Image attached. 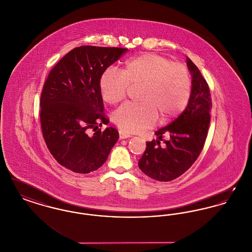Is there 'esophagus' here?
<instances>
[{"label":"esophagus","mask_w":252,"mask_h":252,"mask_svg":"<svg viewBox=\"0 0 252 252\" xmlns=\"http://www.w3.org/2000/svg\"><path fill=\"white\" fill-rule=\"evenodd\" d=\"M119 137H120L121 140H124V139H127L129 137H131L129 134L126 133V132L120 131L119 132Z\"/></svg>","instance_id":"1"}]
</instances>
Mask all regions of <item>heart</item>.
Here are the masks:
<instances>
[{
  "label": "heart",
  "instance_id": "1",
  "mask_svg": "<svg viewBox=\"0 0 252 252\" xmlns=\"http://www.w3.org/2000/svg\"><path fill=\"white\" fill-rule=\"evenodd\" d=\"M129 85H143L141 101L126 103L113 114L114 123L124 131L140 132L158 119L167 121L187 106L192 91L191 76L182 64L165 57L146 53L127 60L122 71L108 69L99 80L102 98L108 104L123 100Z\"/></svg>",
  "mask_w": 252,
  "mask_h": 252
}]
</instances>
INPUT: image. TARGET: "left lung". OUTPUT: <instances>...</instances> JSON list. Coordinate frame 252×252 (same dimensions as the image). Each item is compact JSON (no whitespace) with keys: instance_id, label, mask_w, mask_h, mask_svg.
<instances>
[{"instance_id":"1","label":"left lung","mask_w":252,"mask_h":252,"mask_svg":"<svg viewBox=\"0 0 252 252\" xmlns=\"http://www.w3.org/2000/svg\"><path fill=\"white\" fill-rule=\"evenodd\" d=\"M186 63L192 75V91L185 110L166 126L155 132L158 140L146 143L139 168L149 178L171 181L185 173L201 153L211 120L210 89L198 68L189 58ZM168 135L163 147L160 141Z\"/></svg>"}]
</instances>
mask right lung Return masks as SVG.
I'll use <instances>...</instances> for the list:
<instances>
[{
	"instance_id": "add662e5",
	"label": "right lung",
	"mask_w": 252,
	"mask_h": 252,
	"mask_svg": "<svg viewBox=\"0 0 252 252\" xmlns=\"http://www.w3.org/2000/svg\"><path fill=\"white\" fill-rule=\"evenodd\" d=\"M126 48L80 46L72 49L51 70L40 95V125L50 153L74 173L96 171L119 139L114 127L96 130L109 120L104 115L99 90L102 73Z\"/></svg>"
}]
</instances>
